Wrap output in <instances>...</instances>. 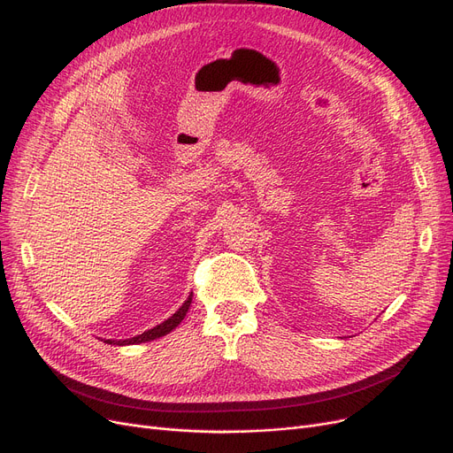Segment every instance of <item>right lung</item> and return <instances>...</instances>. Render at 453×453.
Instances as JSON below:
<instances>
[{
	"label": "right lung",
	"instance_id": "right-lung-1",
	"mask_svg": "<svg viewBox=\"0 0 453 453\" xmlns=\"http://www.w3.org/2000/svg\"><path fill=\"white\" fill-rule=\"evenodd\" d=\"M190 301H193V294H190L187 297V301L178 308V311L169 318L165 319L161 325H156L154 328L150 330H145L142 334L139 336H134L130 340H104V343H110V345H135V343H145V342H152V340H157L165 334H169L171 330H174L185 318V314L188 312V306H190Z\"/></svg>",
	"mask_w": 453,
	"mask_h": 453
}]
</instances>
